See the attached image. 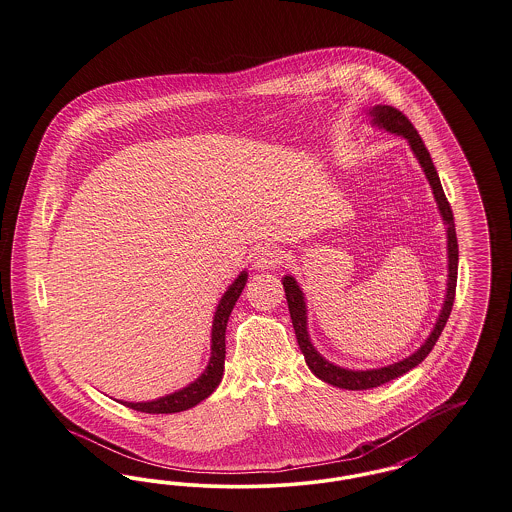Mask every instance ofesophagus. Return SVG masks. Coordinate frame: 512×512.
<instances>
[{"mask_svg": "<svg viewBox=\"0 0 512 512\" xmlns=\"http://www.w3.org/2000/svg\"><path fill=\"white\" fill-rule=\"evenodd\" d=\"M253 263L255 267L265 270V268H276L282 263V251L274 245H259L253 253Z\"/></svg>", "mask_w": 512, "mask_h": 512, "instance_id": "esophagus-1", "label": "esophagus"}]
</instances>
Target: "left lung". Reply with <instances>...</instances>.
<instances>
[{"mask_svg": "<svg viewBox=\"0 0 512 512\" xmlns=\"http://www.w3.org/2000/svg\"><path fill=\"white\" fill-rule=\"evenodd\" d=\"M370 117L372 126L384 128L386 132L403 136L409 146L413 149L414 157L418 159L422 171L426 174L434 199L438 203L439 215L443 219V224L447 226V293H445V301L443 307L439 311L438 320L434 324V330L430 332V336L426 341L414 351L413 355H409L403 361H397L393 365L382 366V368H368V370H351V368H343V366L334 365L328 359H324L313 341L309 338V330H307V305H305V295L301 292L297 280L292 274H286L282 278L284 284V292L288 299V309H290V317H292L293 330H295V338L299 343V349L305 357V363L311 368V372L320 378L322 382L341 388V390H370V388H378L390 380H395L399 376H403L405 372H409L414 366L420 365L428 353L434 349L436 341H438L445 322L451 315L453 309V301H455V288H457V268H459V245H457V232H455V220H453V211L451 205L447 201V197L443 194L441 182H439L438 171L432 163V157L428 153V149L424 146L422 138L418 136L416 128L411 121L397 111L391 105H374L368 109L366 113Z\"/></svg>", "mask_w": 512, "mask_h": 512, "instance_id": "obj_1", "label": "left lung"}]
</instances>
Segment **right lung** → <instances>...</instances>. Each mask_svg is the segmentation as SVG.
Wrapping results in <instances>:
<instances>
[{"label":"right lung","instance_id":"add662e5","mask_svg":"<svg viewBox=\"0 0 512 512\" xmlns=\"http://www.w3.org/2000/svg\"><path fill=\"white\" fill-rule=\"evenodd\" d=\"M245 282H247V270H242L238 274V278L228 286V290L220 297L215 317H213V328H211V357H209V365L203 370V374L192 384H188L186 388L169 393L165 397H159L153 401H142V403L121 401L122 405L130 407L134 411H140V413H180V411L192 409L197 403H201L203 399H207L213 391L217 390V386L222 380V372H224L226 324H228V317H230L238 297L242 295Z\"/></svg>","mask_w":512,"mask_h":512}]
</instances>
